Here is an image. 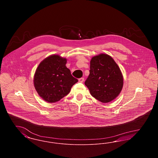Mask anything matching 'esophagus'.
<instances>
[{
    "label": "esophagus",
    "instance_id": "1",
    "mask_svg": "<svg viewBox=\"0 0 158 158\" xmlns=\"http://www.w3.org/2000/svg\"><path fill=\"white\" fill-rule=\"evenodd\" d=\"M79 81L80 82H83L84 81V78H83V77H81V78H79Z\"/></svg>",
    "mask_w": 158,
    "mask_h": 158
}]
</instances>
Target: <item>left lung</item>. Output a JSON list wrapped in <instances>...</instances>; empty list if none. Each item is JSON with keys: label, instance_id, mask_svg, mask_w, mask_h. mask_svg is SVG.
<instances>
[{"label": "left lung", "instance_id": "obj_1", "mask_svg": "<svg viewBox=\"0 0 158 158\" xmlns=\"http://www.w3.org/2000/svg\"><path fill=\"white\" fill-rule=\"evenodd\" d=\"M85 84L93 97L106 103L113 101L120 93L123 77L113 58L107 54H101L90 60L89 75Z\"/></svg>", "mask_w": 158, "mask_h": 158}]
</instances>
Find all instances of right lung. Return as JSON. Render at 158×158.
Segmentation results:
<instances>
[{
	"mask_svg": "<svg viewBox=\"0 0 158 158\" xmlns=\"http://www.w3.org/2000/svg\"><path fill=\"white\" fill-rule=\"evenodd\" d=\"M66 61L58 55H52L42 61L35 71V88L38 95L48 102L60 101L78 82L66 66Z\"/></svg>",
	"mask_w": 158,
	"mask_h": 158,
	"instance_id": "add662e5",
	"label": "right lung"
}]
</instances>
